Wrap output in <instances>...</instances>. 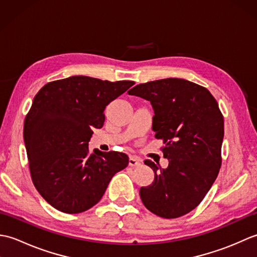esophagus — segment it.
<instances>
[{
  "label": "esophagus",
  "instance_id": "1",
  "mask_svg": "<svg viewBox=\"0 0 257 257\" xmlns=\"http://www.w3.org/2000/svg\"><path fill=\"white\" fill-rule=\"evenodd\" d=\"M141 165V160L138 157H130L129 158V166L130 167H139Z\"/></svg>",
  "mask_w": 257,
  "mask_h": 257
}]
</instances>
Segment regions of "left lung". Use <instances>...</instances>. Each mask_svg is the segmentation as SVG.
<instances>
[{"mask_svg":"<svg viewBox=\"0 0 257 257\" xmlns=\"http://www.w3.org/2000/svg\"><path fill=\"white\" fill-rule=\"evenodd\" d=\"M129 95L149 100L152 130L162 139L167 169L145 163L155 180L140 189L143 203L154 214L176 219L198 206L219 174L224 120L215 98L204 87L181 78L139 84Z\"/></svg>","mask_w":257,"mask_h":257,"instance_id":"left-lung-1","label":"left lung"}]
</instances>
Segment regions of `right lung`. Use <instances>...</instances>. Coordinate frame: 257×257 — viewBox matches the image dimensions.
Returning <instances> with one entry per match:
<instances>
[{
	"mask_svg": "<svg viewBox=\"0 0 257 257\" xmlns=\"http://www.w3.org/2000/svg\"><path fill=\"white\" fill-rule=\"evenodd\" d=\"M132 80L72 76L37 92L24 121L32 181L56 210L75 214L97 204L114 173L128 166L122 152L94 151L92 128L105 121V108L129 89Z\"/></svg>",
	"mask_w": 257,
	"mask_h": 257,
	"instance_id": "1",
	"label": "right lung"
}]
</instances>
